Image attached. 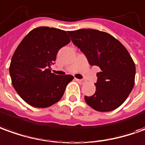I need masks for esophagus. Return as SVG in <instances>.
<instances>
[{
    "label": "esophagus",
    "mask_w": 145,
    "mask_h": 145,
    "mask_svg": "<svg viewBox=\"0 0 145 145\" xmlns=\"http://www.w3.org/2000/svg\"><path fill=\"white\" fill-rule=\"evenodd\" d=\"M76 81H78L79 83H80V84H84V80H80V79L76 78Z\"/></svg>",
    "instance_id": "esophagus-1"
}]
</instances>
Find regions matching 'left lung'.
<instances>
[{
  "label": "left lung",
  "instance_id": "8db88e82",
  "mask_svg": "<svg viewBox=\"0 0 145 145\" xmlns=\"http://www.w3.org/2000/svg\"><path fill=\"white\" fill-rule=\"evenodd\" d=\"M72 42L86 56L91 66L99 67L95 92L85 102L100 112L122 104L134 86L136 67L127 50L108 33L93 29L69 31Z\"/></svg>",
  "mask_w": 145,
  "mask_h": 145
}]
</instances>
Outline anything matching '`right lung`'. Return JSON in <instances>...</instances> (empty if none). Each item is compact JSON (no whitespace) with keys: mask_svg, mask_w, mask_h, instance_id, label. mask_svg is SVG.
I'll return each instance as SVG.
<instances>
[{"mask_svg":"<svg viewBox=\"0 0 145 145\" xmlns=\"http://www.w3.org/2000/svg\"><path fill=\"white\" fill-rule=\"evenodd\" d=\"M69 42L66 31L48 27L34 29L21 41L12 57L9 73L14 88L27 103L45 108L61 99L73 76L56 75L50 69L58 50Z\"/></svg>","mask_w":145,"mask_h":145,"instance_id":"add662e5","label":"right lung"}]
</instances>
